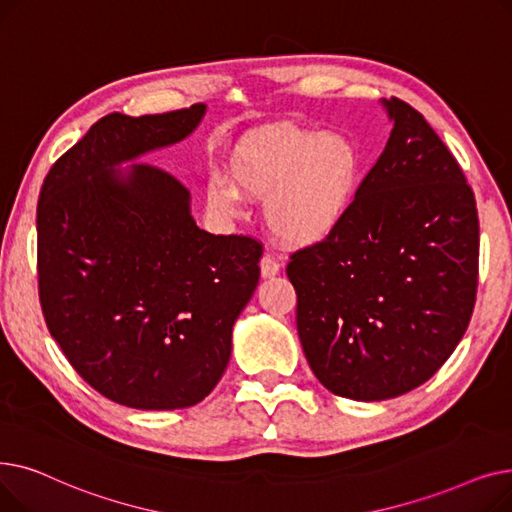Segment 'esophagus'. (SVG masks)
<instances>
[{
    "label": "esophagus",
    "mask_w": 512,
    "mask_h": 512,
    "mask_svg": "<svg viewBox=\"0 0 512 512\" xmlns=\"http://www.w3.org/2000/svg\"><path fill=\"white\" fill-rule=\"evenodd\" d=\"M279 271H281V264H279V260H277L275 256L264 254V256L260 258V273H262L264 279L275 277Z\"/></svg>",
    "instance_id": "esophagus-1"
}]
</instances>
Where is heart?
Masks as SVG:
<instances>
[{
	"label": "heart",
	"mask_w": 512,
	"mask_h": 512,
	"mask_svg": "<svg viewBox=\"0 0 512 512\" xmlns=\"http://www.w3.org/2000/svg\"><path fill=\"white\" fill-rule=\"evenodd\" d=\"M229 170L241 191L264 198L269 227L283 241L304 246L325 239L350 212L362 156L342 133L273 127L243 139ZM234 186L223 175L208 179L206 200L218 216L241 212L243 196Z\"/></svg>",
	"instance_id": "b5f03b06"
}]
</instances>
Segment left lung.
I'll return each mask as SVG.
<instances>
[{"label":"left lung","instance_id":"left-lung-1","mask_svg":"<svg viewBox=\"0 0 512 512\" xmlns=\"http://www.w3.org/2000/svg\"><path fill=\"white\" fill-rule=\"evenodd\" d=\"M383 106L394 129L350 212L287 264L312 373L360 402L437 373L469 327L479 275L477 206L456 158L421 112Z\"/></svg>","mask_w":512,"mask_h":512}]
</instances>
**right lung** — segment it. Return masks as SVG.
Here are the masks:
<instances>
[{"instance_id":"1","label":"right lung","mask_w":512,"mask_h":512,"mask_svg":"<svg viewBox=\"0 0 512 512\" xmlns=\"http://www.w3.org/2000/svg\"><path fill=\"white\" fill-rule=\"evenodd\" d=\"M204 104L112 112L56 160L37 204L47 329L95 392L139 410L202 402L223 377L231 333L260 277V241L212 235L189 191L139 158L185 139Z\"/></svg>"}]
</instances>
